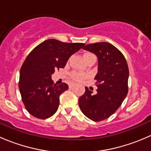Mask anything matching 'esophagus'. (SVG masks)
Returning a JSON list of instances; mask_svg holds the SVG:
<instances>
[{"mask_svg": "<svg viewBox=\"0 0 151 151\" xmlns=\"http://www.w3.org/2000/svg\"><path fill=\"white\" fill-rule=\"evenodd\" d=\"M74 85H75V83H71L69 84V85H68V86H69V88H72V87H74Z\"/></svg>", "mask_w": 151, "mask_h": 151, "instance_id": "esophagus-1", "label": "esophagus"}]
</instances>
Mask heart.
<instances>
[{"label": "heart", "instance_id": "b5f03b06", "mask_svg": "<svg viewBox=\"0 0 151 151\" xmlns=\"http://www.w3.org/2000/svg\"><path fill=\"white\" fill-rule=\"evenodd\" d=\"M92 56H94L92 53L90 52H86L84 54V58L85 60H88L89 58L92 57ZM71 77L74 79V80L76 81H81L83 80V79H85V77H87V74H83V73H79V72H73L71 73Z\"/></svg>", "mask_w": 151, "mask_h": 151}]
</instances>
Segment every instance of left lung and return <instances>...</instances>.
Returning a JSON list of instances; mask_svg holds the SVG:
<instances>
[{
	"mask_svg": "<svg viewBox=\"0 0 151 151\" xmlns=\"http://www.w3.org/2000/svg\"><path fill=\"white\" fill-rule=\"evenodd\" d=\"M83 49L98 58V73L96 75V94L85 88L79 99V106L86 117L101 121L110 117L121 106L128 93L129 71L123 55L107 42L87 45Z\"/></svg>",
	"mask_w": 151,
	"mask_h": 151,
	"instance_id": "1",
	"label": "left lung"
}]
</instances>
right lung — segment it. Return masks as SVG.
Returning a JSON list of instances; mask_svg holds the SVG:
<instances>
[{
    "label": "right lung",
    "mask_w": 151,
    "mask_h": 151,
    "mask_svg": "<svg viewBox=\"0 0 151 151\" xmlns=\"http://www.w3.org/2000/svg\"><path fill=\"white\" fill-rule=\"evenodd\" d=\"M85 45L47 39L35 47L20 68L19 88L27 111L36 118L46 119L58 108L59 96L68 88L52 80L55 70L64 68L68 58Z\"/></svg>",
    "instance_id": "1"
}]
</instances>
